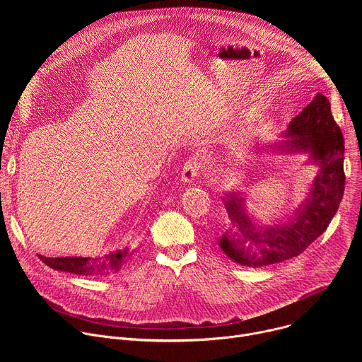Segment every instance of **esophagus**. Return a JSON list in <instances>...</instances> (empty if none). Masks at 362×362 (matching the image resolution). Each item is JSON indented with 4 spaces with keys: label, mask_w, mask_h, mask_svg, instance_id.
I'll return each instance as SVG.
<instances>
[{
    "label": "esophagus",
    "mask_w": 362,
    "mask_h": 362,
    "mask_svg": "<svg viewBox=\"0 0 362 362\" xmlns=\"http://www.w3.org/2000/svg\"><path fill=\"white\" fill-rule=\"evenodd\" d=\"M200 176V163L196 158H192L189 160H186V163L183 165L182 169V180L192 183L194 179H197Z\"/></svg>",
    "instance_id": "esophagus-1"
}]
</instances>
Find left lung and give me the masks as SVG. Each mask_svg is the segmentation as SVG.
Masks as SVG:
<instances>
[{
	"label": "left lung",
	"instance_id": "1",
	"mask_svg": "<svg viewBox=\"0 0 362 362\" xmlns=\"http://www.w3.org/2000/svg\"><path fill=\"white\" fill-rule=\"evenodd\" d=\"M288 147L309 151L321 170L313 185L311 199L298 211L289 223L261 230L255 228L243 214L240 197L225 200L226 209L239 233L253 244L258 253H250L243 246V239L233 235L222 236L221 247L232 261L243 267H267L284 262L300 255L320 235L325 232L337 214L344 196V137L332 117L331 105L324 94L315 98L291 122L285 133Z\"/></svg>",
	"mask_w": 362,
	"mask_h": 362
}]
</instances>
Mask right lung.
Listing matches in <instances>:
<instances>
[{
	"label": "right lung",
	"mask_w": 362,
	"mask_h": 362,
	"mask_svg": "<svg viewBox=\"0 0 362 362\" xmlns=\"http://www.w3.org/2000/svg\"><path fill=\"white\" fill-rule=\"evenodd\" d=\"M130 252L127 249H120L110 252L105 257H47L40 256V259L49 268L56 271L77 274V275H109L120 271V268L127 262Z\"/></svg>",
	"instance_id": "1"
}]
</instances>
